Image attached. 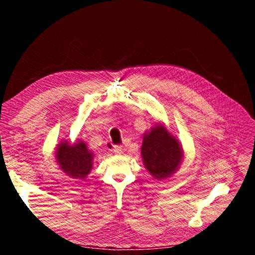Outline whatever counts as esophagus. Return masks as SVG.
Wrapping results in <instances>:
<instances>
[{
    "label": "esophagus",
    "instance_id": "esophagus-1",
    "mask_svg": "<svg viewBox=\"0 0 255 255\" xmlns=\"http://www.w3.org/2000/svg\"><path fill=\"white\" fill-rule=\"evenodd\" d=\"M113 151H114L116 154H120V153H122V146H121V145H114Z\"/></svg>",
    "mask_w": 255,
    "mask_h": 255
}]
</instances>
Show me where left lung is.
<instances>
[{"label":"left lung","instance_id":"obj_1","mask_svg":"<svg viewBox=\"0 0 255 255\" xmlns=\"http://www.w3.org/2000/svg\"><path fill=\"white\" fill-rule=\"evenodd\" d=\"M141 156L146 170L154 179L164 180L177 170L184 154L176 138L163 125H157L144 134Z\"/></svg>","mask_w":255,"mask_h":255}]
</instances>
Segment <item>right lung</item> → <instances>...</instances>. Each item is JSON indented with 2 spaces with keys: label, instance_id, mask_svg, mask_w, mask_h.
I'll use <instances>...</instances> for the list:
<instances>
[{
  "label": "right lung",
  "instance_id": "add662e5",
  "mask_svg": "<svg viewBox=\"0 0 255 255\" xmlns=\"http://www.w3.org/2000/svg\"><path fill=\"white\" fill-rule=\"evenodd\" d=\"M55 155L61 170L73 179H85L94 165V153L81 140L74 144L61 142L58 144Z\"/></svg>",
  "mask_w": 255,
  "mask_h": 255
}]
</instances>
